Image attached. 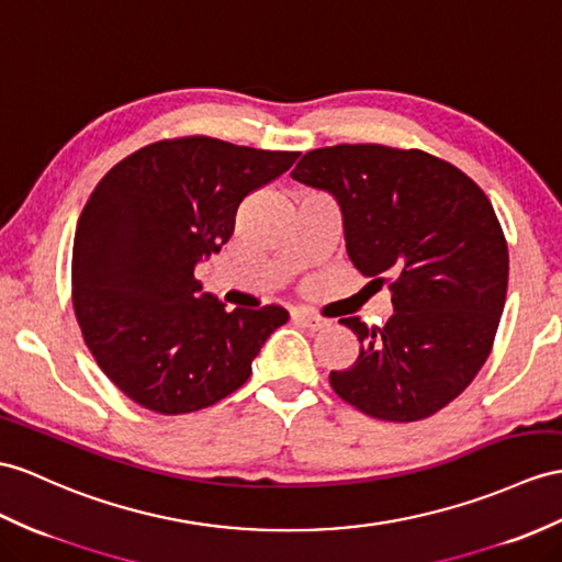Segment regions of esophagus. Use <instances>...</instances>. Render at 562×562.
<instances>
[{"instance_id": "esophagus-1", "label": "esophagus", "mask_w": 562, "mask_h": 562, "mask_svg": "<svg viewBox=\"0 0 562 562\" xmlns=\"http://www.w3.org/2000/svg\"><path fill=\"white\" fill-rule=\"evenodd\" d=\"M293 319L300 322L303 326L312 328V331H319V328L331 326V319L319 317V314H312V312H293Z\"/></svg>"}]
</instances>
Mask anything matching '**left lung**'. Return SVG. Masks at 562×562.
I'll list each match as a JSON object with an SVG mask.
<instances>
[{"label":"left lung","mask_w":562,"mask_h":562,"mask_svg":"<svg viewBox=\"0 0 562 562\" xmlns=\"http://www.w3.org/2000/svg\"><path fill=\"white\" fill-rule=\"evenodd\" d=\"M291 176L334 195L350 262L391 291L384 326L340 319L360 355L331 389L384 422L439 413L486 362L508 293V243L484 190L439 157L386 145L312 149Z\"/></svg>","instance_id":"obj_1"}]
</instances>
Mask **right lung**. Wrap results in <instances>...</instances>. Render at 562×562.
<instances>
[{
    "label": "right lung",
    "mask_w": 562,
    "mask_h": 562,
    "mask_svg": "<svg viewBox=\"0 0 562 562\" xmlns=\"http://www.w3.org/2000/svg\"><path fill=\"white\" fill-rule=\"evenodd\" d=\"M295 159L190 135L140 147L94 186L74 238V310L92 358L131 401L186 415L250 379L289 312H226L200 293L195 267L228 243L238 204Z\"/></svg>",
    "instance_id": "add662e5"
}]
</instances>
